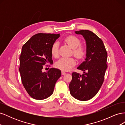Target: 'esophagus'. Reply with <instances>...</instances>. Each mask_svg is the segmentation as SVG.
Returning <instances> with one entry per match:
<instances>
[{
	"label": "esophagus",
	"instance_id": "34e87169",
	"mask_svg": "<svg viewBox=\"0 0 125 125\" xmlns=\"http://www.w3.org/2000/svg\"><path fill=\"white\" fill-rule=\"evenodd\" d=\"M66 73H65V71H62V75H64V74H65Z\"/></svg>",
	"mask_w": 125,
	"mask_h": 125
}]
</instances>
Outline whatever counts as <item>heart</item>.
<instances>
[{"label": "heart", "instance_id": "heart-1", "mask_svg": "<svg viewBox=\"0 0 125 125\" xmlns=\"http://www.w3.org/2000/svg\"><path fill=\"white\" fill-rule=\"evenodd\" d=\"M65 41L69 46L73 49V54L78 59H82L86 54V48L81 45L80 39L74 35H69L65 39ZM59 44L55 42L51 47V54L54 57H58L59 55ZM75 60L73 57L62 58L56 63V66L58 69L63 71H68L75 65Z\"/></svg>", "mask_w": 125, "mask_h": 125}]
</instances>
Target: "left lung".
I'll list each match as a JSON object with an SVG mask.
<instances>
[{
    "mask_svg": "<svg viewBox=\"0 0 125 125\" xmlns=\"http://www.w3.org/2000/svg\"><path fill=\"white\" fill-rule=\"evenodd\" d=\"M75 33L82 35L86 41V57L77 68L83 74L72 73L69 90L75 99L85 101L95 96L103 84L107 67V52L103 42L92 32L82 30Z\"/></svg>",
    "mask_w": 125,
    "mask_h": 125,
    "instance_id": "obj_1",
    "label": "left lung"
}]
</instances>
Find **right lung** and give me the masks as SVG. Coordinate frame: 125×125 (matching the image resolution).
Returning <instances> with one entry per match:
<instances>
[{
  "instance_id": "right-lung-1",
  "label": "right lung",
  "mask_w": 125,
  "mask_h": 125,
  "mask_svg": "<svg viewBox=\"0 0 125 125\" xmlns=\"http://www.w3.org/2000/svg\"><path fill=\"white\" fill-rule=\"evenodd\" d=\"M59 36V34L37 33L22 47L19 70L23 86L33 99L41 100L50 96L61 76L58 69L52 68L46 73L42 71L44 65L53 62L51 47Z\"/></svg>"
}]
</instances>
